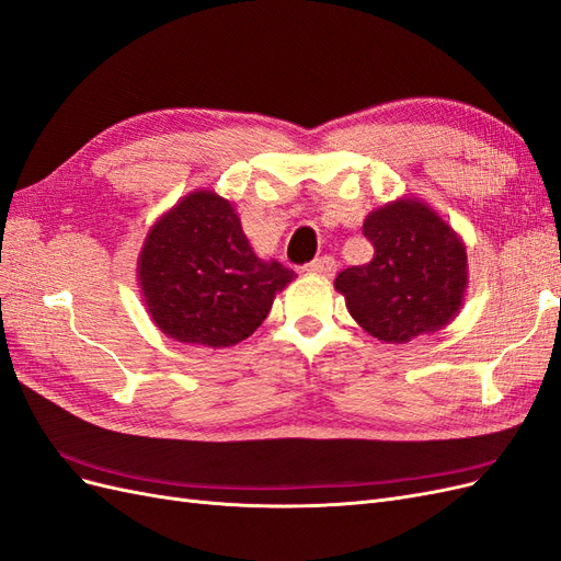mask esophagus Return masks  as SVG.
<instances>
[{
    "instance_id": "esophagus-1",
    "label": "esophagus",
    "mask_w": 561,
    "mask_h": 561,
    "mask_svg": "<svg viewBox=\"0 0 561 561\" xmlns=\"http://www.w3.org/2000/svg\"><path fill=\"white\" fill-rule=\"evenodd\" d=\"M307 271H309V274H318V276L332 278L334 271H336V262L325 254V257H318V260L309 262V264H307Z\"/></svg>"
}]
</instances>
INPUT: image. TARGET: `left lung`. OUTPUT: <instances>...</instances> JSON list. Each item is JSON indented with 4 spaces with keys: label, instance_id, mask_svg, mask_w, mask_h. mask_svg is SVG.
<instances>
[{
    "label": "left lung",
    "instance_id": "left-lung-1",
    "mask_svg": "<svg viewBox=\"0 0 561 561\" xmlns=\"http://www.w3.org/2000/svg\"><path fill=\"white\" fill-rule=\"evenodd\" d=\"M375 257L344 268L334 287L358 325L386 344L447 328L468 290L466 243L426 201L404 196L363 222Z\"/></svg>",
    "mask_w": 561,
    "mask_h": 561
}]
</instances>
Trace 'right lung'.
Here are the masks:
<instances>
[{"mask_svg": "<svg viewBox=\"0 0 561 561\" xmlns=\"http://www.w3.org/2000/svg\"><path fill=\"white\" fill-rule=\"evenodd\" d=\"M295 271L260 260L231 201L210 190L180 198L151 225L138 283L151 322L182 344L233 346L257 330Z\"/></svg>", "mask_w": 561, "mask_h": 561, "instance_id": "obj_1", "label": "right lung"}]
</instances>
